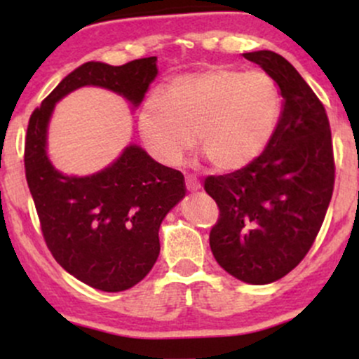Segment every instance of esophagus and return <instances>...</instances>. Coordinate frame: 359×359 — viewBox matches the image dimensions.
<instances>
[{"label": "esophagus", "mask_w": 359, "mask_h": 359, "mask_svg": "<svg viewBox=\"0 0 359 359\" xmlns=\"http://www.w3.org/2000/svg\"><path fill=\"white\" fill-rule=\"evenodd\" d=\"M185 187H187V191L196 192V191H199V189H201V182L196 179V177L189 175L187 179H185Z\"/></svg>", "instance_id": "1"}]
</instances>
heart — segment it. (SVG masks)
Returning <instances> with one entry per match:
<instances>
[{
    "instance_id": "obj_1",
    "label": "heart",
    "mask_w": 359,
    "mask_h": 359,
    "mask_svg": "<svg viewBox=\"0 0 359 359\" xmlns=\"http://www.w3.org/2000/svg\"><path fill=\"white\" fill-rule=\"evenodd\" d=\"M138 113V133L156 162L177 167L196 143L219 172L245 168L273 137L282 108L270 74L228 65L177 76Z\"/></svg>"
}]
</instances>
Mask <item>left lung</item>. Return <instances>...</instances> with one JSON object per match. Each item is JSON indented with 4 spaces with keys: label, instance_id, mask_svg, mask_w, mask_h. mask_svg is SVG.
<instances>
[{
    "label": "left lung",
    "instance_id": "left-lung-1",
    "mask_svg": "<svg viewBox=\"0 0 359 359\" xmlns=\"http://www.w3.org/2000/svg\"><path fill=\"white\" fill-rule=\"evenodd\" d=\"M277 82L282 111L255 162L211 175L204 189L219 205L209 245L216 262L241 282H277L311 250L334 189L331 128L323 102L278 53H243Z\"/></svg>",
    "mask_w": 359,
    "mask_h": 359
}]
</instances>
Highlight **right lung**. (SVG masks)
<instances>
[{
  "mask_svg": "<svg viewBox=\"0 0 359 359\" xmlns=\"http://www.w3.org/2000/svg\"><path fill=\"white\" fill-rule=\"evenodd\" d=\"M156 57L109 65L86 62L59 82L32 114L25 172L53 258L86 285L121 292L137 285L160 253L163 217L185 197L184 175L130 143L90 175H67L48 158V125L55 104L74 90H113L137 109L155 81Z\"/></svg>",
  "mask_w": 359,
  "mask_h": 359,
  "instance_id": "add662e5",
  "label": "right lung"
}]
</instances>
